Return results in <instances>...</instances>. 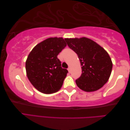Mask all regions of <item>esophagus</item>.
<instances>
[{
	"instance_id": "1",
	"label": "esophagus",
	"mask_w": 130,
	"mask_h": 130,
	"mask_svg": "<svg viewBox=\"0 0 130 130\" xmlns=\"http://www.w3.org/2000/svg\"><path fill=\"white\" fill-rule=\"evenodd\" d=\"M68 70L69 73H70V72H71V69H70V67H69V68H68Z\"/></svg>"
}]
</instances>
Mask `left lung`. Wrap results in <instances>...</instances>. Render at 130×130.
<instances>
[{
    "instance_id": "1",
    "label": "left lung",
    "mask_w": 130,
    "mask_h": 130,
    "mask_svg": "<svg viewBox=\"0 0 130 130\" xmlns=\"http://www.w3.org/2000/svg\"><path fill=\"white\" fill-rule=\"evenodd\" d=\"M68 46L76 53L82 73L75 82L80 89L94 92L108 80L112 69L111 57L105 50L89 38H65Z\"/></svg>"
}]
</instances>
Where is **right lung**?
I'll list each match as a JSON object with an SVG mask.
<instances>
[{
  "mask_svg": "<svg viewBox=\"0 0 130 130\" xmlns=\"http://www.w3.org/2000/svg\"><path fill=\"white\" fill-rule=\"evenodd\" d=\"M67 46L61 37L48 38L37 44L28 55L26 70L29 80L40 92H57L68 71L61 67L57 55Z\"/></svg>",
  "mask_w": 130,
  "mask_h": 130,
  "instance_id": "obj_1",
  "label": "right lung"
}]
</instances>
